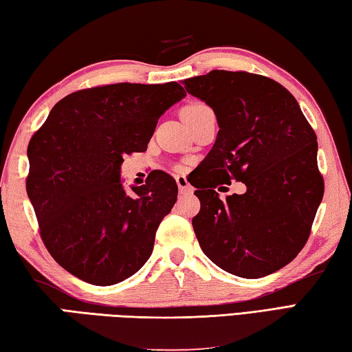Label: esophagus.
<instances>
[{"label":"esophagus","mask_w":352,"mask_h":352,"mask_svg":"<svg viewBox=\"0 0 352 352\" xmlns=\"http://www.w3.org/2000/svg\"><path fill=\"white\" fill-rule=\"evenodd\" d=\"M175 182H177V186H178V189H180V192H182V194H189V192H192V186H190L189 182H188L186 178H184V177L178 175V177L175 178Z\"/></svg>","instance_id":"esophagus-1"}]
</instances>
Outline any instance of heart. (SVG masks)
Listing matches in <instances>:
<instances>
[{"label": "heart", "instance_id": "b5f03b06", "mask_svg": "<svg viewBox=\"0 0 352 352\" xmlns=\"http://www.w3.org/2000/svg\"><path fill=\"white\" fill-rule=\"evenodd\" d=\"M201 109H208V106L203 103H192L184 107L183 112H194V111H201Z\"/></svg>", "mask_w": 352, "mask_h": 352}]
</instances>
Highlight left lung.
<instances>
[{
	"label": "left lung",
	"mask_w": 352,
	"mask_h": 352,
	"mask_svg": "<svg viewBox=\"0 0 352 352\" xmlns=\"http://www.w3.org/2000/svg\"><path fill=\"white\" fill-rule=\"evenodd\" d=\"M183 85L212 107L220 127L192 182L201 203L197 240L223 271L270 276L302 251L323 198L316 133L292 94L266 76L212 70ZM231 179L247 192L221 201L214 189Z\"/></svg>",
	"instance_id": "obj_1"
}]
</instances>
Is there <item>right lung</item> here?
<instances>
[{
	"label": "right lung",
	"mask_w": 352,
	"mask_h": 352,
	"mask_svg": "<svg viewBox=\"0 0 352 352\" xmlns=\"http://www.w3.org/2000/svg\"><path fill=\"white\" fill-rule=\"evenodd\" d=\"M184 97L175 81L85 89L60 100L30 138L25 189L41 239L82 282L120 283L149 260L160 223L177 201V183L157 170L131 195L121 164L146 151L158 118Z\"/></svg>",
	"instance_id": "add662e5"
}]
</instances>
